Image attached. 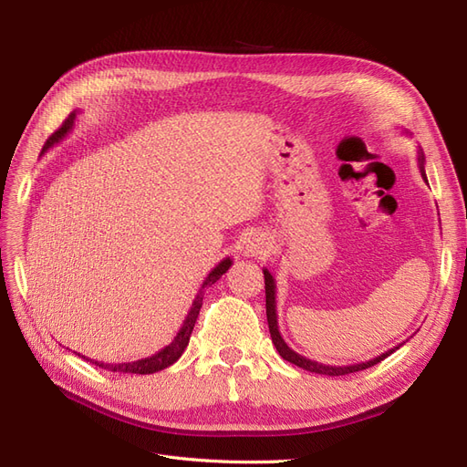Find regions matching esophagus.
<instances>
[{
    "instance_id": "esophagus-1",
    "label": "esophagus",
    "mask_w": 467,
    "mask_h": 467,
    "mask_svg": "<svg viewBox=\"0 0 467 467\" xmlns=\"http://www.w3.org/2000/svg\"><path fill=\"white\" fill-rule=\"evenodd\" d=\"M244 251H245V255H247V257L263 255V253L266 251V242H265V237H263V235H259V234H253V235H249V237L245 239V244H244Z\"/></svg>"
}]
</instances>
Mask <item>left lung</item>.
Returning a JSON list of instances; mask_svg holds the SVG:
<instances>
[{
    "instance_id": "obj_1",
    "label": "left lung",
    "mask_w": 467,
    "mask_h": 467,
    "mask_svg": "<svg viewBox=\"0 0 467 467\" xmlns=\"http://www.w3.org/2000/svg\"><path fill=\"white\" fill-rule=\"evenodd\" d=\"M417 160H419V169H420V177L425 179L427 182V173H425V153H422V150H417ZM263 275H265V294H266V321H268V331H271V337H273V343L278 350V355L298 366V368H304L307 372H314V374H323V376H345V374H352V372H360V370H366L370 368V366L381 362L384 358H388L391 352L398 350L401 345H398L395 348H389L386 352H381L379 357L372 358V360H366V362H360V364H350V366H329V364H321V362H316V360H309L302 355H298V352L292 350L286 343L285 338H282L280 331H278V316H276V282L273 278V275L266 271V268H263Z\"/></svg>"
}]
</instances>
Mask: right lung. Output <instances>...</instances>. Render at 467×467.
<instances>
[{
    "label": "right lung",
    "instance_id": "1",
    "mask_svg": "<svg viewBox=\"0 0 467 467\" xmlns=\"http://www.w3.org/2000/svg\"><path fill=\"white\" fill-rule=\"evenodd\" d=\"M76 117H78L76 110L69 112V117L64 120V124L60 126V129L56 130V132L47 140L45 146H42L40 155L45 153V151H48L54 144L62 142V140H64L69 132H72ZM230 266H232V259L225 257L223 261H220L214 268H212V271L208 273V276L204 278L199 294H196V298H194V302H192V306H191V309H189V314H187L185 321H182L179 333L175 335V338H173L171 343H169L167 347H163L161 350L155 352V355H151V357H148V358L134 360V362H119V364H117V362H115V364H112V362H110V364H109V362H99V360H91V358H88V357H81V358H86V360H89V362H95V364L99 366V368H105V370H110V372H120V374H153V372H160V370L167 368V366H171L173 362L179 360V357L182 355V352H185V348H187V345H189V338H191L192 327H194V323H196V317H199V312H201V307H202L204 288L214 285V282H216L225 271H228Z\"/></svg>",
    "mask_w": 467,
    "mask_h": 467
}]
</instances>
